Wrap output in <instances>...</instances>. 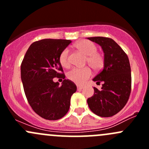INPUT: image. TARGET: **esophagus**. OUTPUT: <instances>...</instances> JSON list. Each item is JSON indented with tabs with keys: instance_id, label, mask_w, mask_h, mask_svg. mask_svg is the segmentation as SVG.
Segmentation results:
<instances>
[{
	"instance_id": "esophagus-1",
	"label": "esophagus",
	"mask_w": 149,
	"mask_h": 149,
	"mask_svg": "<svg viewBox=\"0 0 149 149\" xmlns=\"http://www.w3.org/2000/svg\"><path fill=\"white\" fill-rule=\"evenodd\" d=\"M84 88V85H77V89L78 90H81L82 88Z\"/></svg>"
}]
</instances>
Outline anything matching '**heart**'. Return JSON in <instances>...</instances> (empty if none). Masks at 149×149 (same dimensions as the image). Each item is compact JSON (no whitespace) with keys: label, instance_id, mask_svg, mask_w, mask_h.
Returning <instances> with one entry per match:
<instances>
[{"label":"heart","instance_id":"obj_1","mask_svg":"<svg viewBox=\"0 0 149 149\" xmlns=\"http://www.w3.org/2000/svg\"><path fill=\"white\" fill-rule=\"evenodd\" d=\"M76 47L87 55L86 63L94 70H100L104 64V59L102 55L97 52V47L94 42L88 40H81L75 45ZM59 61L61 65L65 68L70 65L69 49L65 48L61 52L59 56ZM92 76V70L89 67L73 68L68 73V78L73 82L83 84Z\"/></svg>","mask_w":149,"mask_h":149}]
</instances>
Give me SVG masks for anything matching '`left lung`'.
I'll return each mask as SVG.
<instances>
[{
  "mask_svg": "<svg viewBox=\"0 0 149 149\" xmlns=\"http://www.w3.org/2000/svg\"><path fill=\"white\" fill-rule=\"evenodd\" d=\"M100 45L104 53L102 70L93 79L102 89L94 87V94L87 100L90 109L97 115L108 118L116 115L128 101L131 91V70L127 54L109 37H88Z\"/></svg>",
  "mask_w": 149,
  "mask_h": 149,
  "instance_id": "left-lung-1",
  "label": "left lung"
}]
</instances>
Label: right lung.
Returning a JSON list of instances; mask_svg holds the SVG:
<instances>
[{"label": "right lung", "instance_id": "1", "mask_svg": "<svg viewBox=\"0 0 149 149\" xmlns=\"http://www.w3.org/2000/svg\"><path fill=\"white\" fill-rule=\"evenodd\" d=\"M71 41L45 39L33 42L21 65V78L25 95L31 107L41 118L57 120L69 110L70 97L77 89L76 84L65 79L59 56ZM64 79L62 85L53 78Z\"/></svg>", "mask_w": 149, "mask_h": 149}]
</instances>
